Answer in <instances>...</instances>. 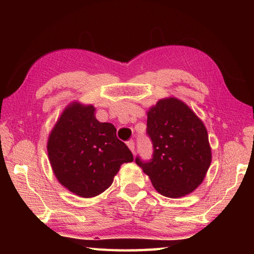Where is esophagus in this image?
Segmentation results:
<instances>
[{
  "instance_id": "esophagus-1",
  "label": "esophagus",
  "mask_w": 254,
  "mask_h": 254,
  "mask_svg": "<svg viewBox=\"0 0 254 254\" xmlns=\"http://www.w3.org/2000/svg\"><path fill=\"white\" fill-rule=\"evenodd\" d=\"M127 147H128V149H130L133 153L135 152V143H134V141H133V140L127 141Z\"/></svg>"
}]
</instances>
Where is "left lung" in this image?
Here are the masks:
<instances>
[{
    "label": "left lung",
    "mask_w": 254,
    "mask_h": 254,
    "mask_svg": "<svg viewBox=\"0 0 254 254\" xmlns=\"http://www.w3.org/2000/svg\"><path fill=\"white\" fill-rule=\"evenodd\" d=\"M147 135L152 158L135 162L161 195L176 198L199 186L209 168L212 154L204 123L177 98L160 100L148 112Z\"/></svg>",
    "instance_id": "1"
}]
</instances>
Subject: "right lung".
Returning <instances> with one entry per match:
<instances>
[{"label": "right lung", "mask_w": 254, "mask_h": 254, "mask_svg": "<svg viewBox=\"0 0 254 254\" xmlns=\"http://www.w3.org/2000/svg\"><path fill=\"white\" fill-rule=\"evenodd\" d=\"M95 109L74 103L64 111L48 140V156L59 183L80 197L100 195L122 163L133 161L112 123L98 122Z\"/></svg>", "instance_id": "obj_1"}]
</instances>
